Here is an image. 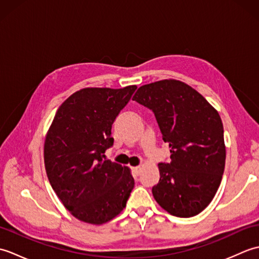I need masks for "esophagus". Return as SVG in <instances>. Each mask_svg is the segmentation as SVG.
Returning a JSON list of instances; mask_svg holds the SVG:
<instances>
[{
    "instance_id": "obj_1",
    "label": "esophagus",
    "mask_w": 259,
    "mask_h": 259,
    "mask_svg": "<svg viewBox=\"0 0 259 259\" xmlns=\"http://www.w3.org/2000/svg\"><path fill=\"white\" fill-rule=\"evenodd\" d=\"M140 170H141V167L140 166H137V167H133V174L135 176H138L140 174Z\"/></svg>"
}]
</instances>
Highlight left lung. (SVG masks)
I'll return each instance as SVG.
<instances>
[{
    "label": "left lung",
    "mask_w": 259,
    "mask_h": 259,
    "mask_svg": "<svg viewBox=\"0 0 259 259\" xmlns=\"http://www.w3.org/2000/svg\"><path fill=\"white\" fill-rule=\"evenodd\" d=\"M133 100L151 109L170 148L159 163L152 195L170 214L188 218L205 209L223 178L226 147L218 111L185 82L168 79L140 87Z\"/></svg>",
    "instance_id": "obj_1"
}]
</instances>
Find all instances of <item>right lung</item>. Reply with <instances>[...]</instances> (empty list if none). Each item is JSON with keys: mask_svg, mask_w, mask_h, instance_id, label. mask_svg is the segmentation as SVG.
I'll list each match as a JSON object with an SVG mask.
<instances>
[{"mask_svg": "<svg viewBox=\"0 0 259 259\" xmlns=\"http://www.w3.org/2000/svg\"><path fill=\"white\" fill-rule=\"evenodd\" d=\"M137 85L84 88L71 95L54 115L45 141L49 181L70 213L102 225L123 210L134 189L130 169L104 152L113 145L111 126Z\"/></svg>", "mask_w": 259, "mask_h": 259, "instance_id": "add662e5", "label": "right lung"}]
</instances>
